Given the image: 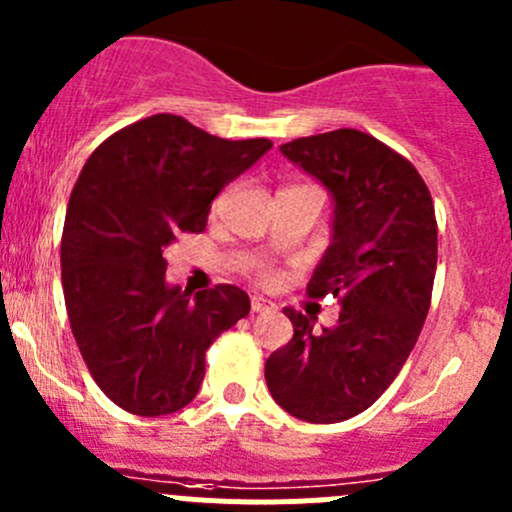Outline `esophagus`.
Listing matches in <instances>:
<instances>
[{"label": "esophagus", "instance_id": "34e87169", "mask_svg": "<svg viewBox=\"0 0 512 512\" xmlns=\"http://www.w3.org/2000/svg\"><path fill=\"white\" fill-rule=\"evenodd\" d=\"M250 307H252V312H272V309H275V304L270 302V299H265V297H260V294H255V297L250 299Z\"/></svg>", "mask_w": 512, "mask_h": 512}]
</instances>
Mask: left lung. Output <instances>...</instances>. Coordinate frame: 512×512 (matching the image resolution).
<instances>
[{
  "label": "left lung",
  "mask_w": 512,
  "mask_h": 512,
  "mask_svg": "<svg viewBox=\"0 0 512 512\" xmlns=\"http://www.w3.org/2000/svg\"><path fill=\"white\" fill-rule=\"evenodd\" d=\"M280 151L332 195V242L307 292L334 294L342 312L314 332V317L285 307L294 337L270 354L265 381L299 421H347L389 389L426 322L438 257L433 200L409 160L354 128Z\"/></svg>",
  "instance_id": "left-lung-1"
}]
</instances>
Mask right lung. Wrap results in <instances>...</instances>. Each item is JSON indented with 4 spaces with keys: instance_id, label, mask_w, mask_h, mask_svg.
<instances>
[{
    "instance_id": "1",
    "label": "right lung",
    "mask_w": 512,
    "mask_h": 512,
    "mask_svg": "<svg viewBox=\"0 0 512 512\" xmlns=\"http://www.w3.org/2000/svg\"><path fill=\"white\" fill-rule=\"evenodd\" d=\"M272 148L227 141L173 113L121 128L86 160L66 208L61 285L79 352L103 394L136 416L188 406L210 344L250 314L235 285L165 282V250L203 232L210 203Z\"/></svg>"
}]
</instances>
